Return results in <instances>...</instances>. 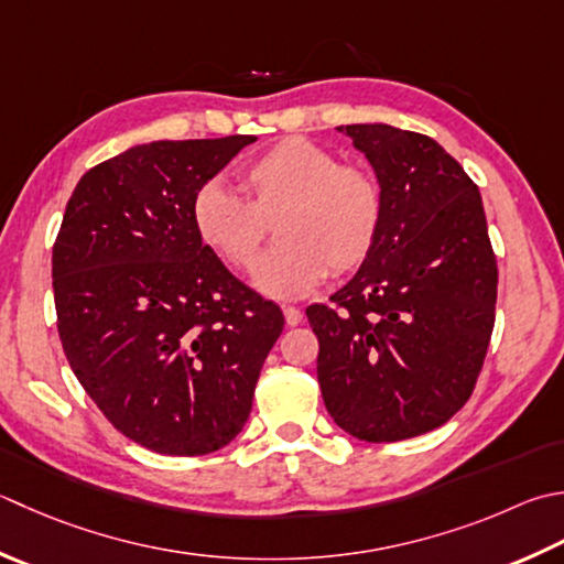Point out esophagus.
Here are the masks:
<instances>
[{
    "label": "esophagus",
    "instance_id": "34e87169",
    "mask_svg": "<svg viewBox=\"0 0 564 564\" xmlns=\"http://www.w3.org/2000/svg\"><path fill=\"white\" fill-rule=\"evenodd\" d=\"M283 315H285V323H289V327H295V325L303 323V313L297 311V307H293V305H285L283 307Z\"/></svg>",
    "mask_w": 564,
    "mask_h": 564
}]
</instances>
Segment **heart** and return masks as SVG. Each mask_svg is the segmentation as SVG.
<instances>
[{
  "label": "heart",
  "instance_id": "1",
  "mask_svg": "<svg viewBox=\"0 0 564 564\" xmlns=\"http://www.w3.org/2000/svg\"><path fill=\"white\" fill-rule=\"evenodd\" d=\"M245 197L223 183L195 193L191 219L197 239L231 271L257 263L275 223V245L253 271V285L295 301L327 279L357 271L371 257L383 223L377 178L341 163L335 151L303 137L275 141L239 175Z\"/></svg>",
  "mask_w": 564,
  "mask_h": 564
}]
</instances>
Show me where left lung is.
Returning <instances> with one entry per match:
<instances>
[{"label":"left lung","mask_w":564,"mask_h":564,"mask_svg":"<svg viewBox=\"0 0 564 564\" xmlns=\"http://www.w3.org/2000/svg\"><path fill=\"white\" fill-rule=\"evenodd\" d=\"M371 163L383 223L329 305H311L327 413L367 443L430 433L469 401L487 357L499 269L479 187L435 139L337 127Z\"/></svg>","instance_id":"1"}]
</instances>
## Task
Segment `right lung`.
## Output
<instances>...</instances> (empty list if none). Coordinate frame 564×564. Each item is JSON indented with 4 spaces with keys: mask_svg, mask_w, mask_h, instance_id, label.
Returning a JSON list of instances; mask_svg holds the SVG:
<instances>
[{
    "mask_svg": "<svg viewBox=\"0 0 564 564\" xmlns=\"http://www.w3.org/2000/svg\"><path fill=\"white\" fill-rule=\"evenodd\" d=\"M257 137L151 141L87 171L53 245L58 335L87 395L159 455H209L251 413L281 307L195 235L191 205Z\"/></svg>",
    "mask_w": 564,
    "mask_h": 564,
    "instance_id": "1",
    "label": "right lung"
}]
</instances>
